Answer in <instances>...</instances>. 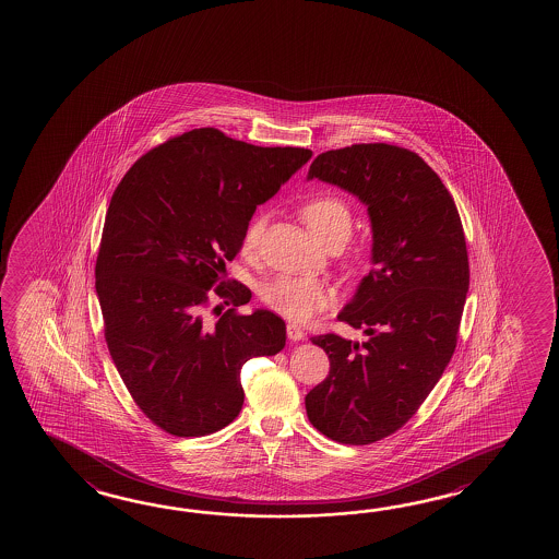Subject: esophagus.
<instances>
[{
  "mask_svg": "<svg viewBox=\"0 0 559 559\" xmlns=\"http://www.w3.org/2000/svg\"><path fill=\"white\" fill-rule=\"evenodd\" d=\"M286 335H288L290 341H300L306 333H304L302 328H300L298 323H288V325H286Z\"/></svg>",
  "mask_w": 559,
  "mask_h": 559,
  "instance_id": "1",
  "label": "esophagus"
}]
</instances>
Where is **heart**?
<instances>
[{"label": "heart", "instance_id": "heart-1", "mask_svg": "<svg viewBox=\"0 0 559 559\" xmlns=\"http://www.w3.org/2000/svg\"><path fill=\"white\" fill-rule=\"evenodd\" d=\"M300 216L310 228L311 234L320 239L325 248L341 249L347 243L355 216L347 201L335 194H318L306 201L300 209ZM265 229V216L255 214L241 236V249L246 253L255 251ZM261 300L294 321L310 320L313 313L323 310L331 302L330 286L318 278L302 276H276L275 281L266 283L261 288Z\"/></svg>", "mask_w": 559, "mask_h": 559}]
</instances>
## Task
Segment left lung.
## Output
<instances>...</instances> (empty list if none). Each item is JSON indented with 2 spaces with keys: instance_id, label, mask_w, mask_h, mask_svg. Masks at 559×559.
I'll use <instances>...</instances> for the list:
<instances>
[{
  "instance_id": "obj_1",
  "label": "left lung",
  "mask_w": 559,
  "mask_h": 559,
  "mask_svg": "<svg viewBox=\"0 0 559 559\" xmlns=\"http://www.w3.org/2000/svg\"><path fill=\"white\" fill-rule=\"evenodd\" d=\"M313 177L367 204L374 266L338 313L367 341L311 337L328 353L330 374L306 395V412L328 439L372 444L412 419L456 350L466 238L449 189L412 150L382 142L330 150L313 159Z\"/></svg>"
}]
</instances>
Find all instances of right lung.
Segmentation results:
<instances>
[{
	"label": "right lung",
	"mask_w": 559,
	"mask_h": 559,
	"mask_svg": "<svg viewBox=\"0 0 559 559\" xmlns=\"http://www.w3.org/2000/svg\"><path fill=\"white\" fill-rule=\"evenodd\" d=\"M310 157L194 129L152 147L112 192L95 263L105 341L140 412L165 432L224 429L243 405L241 367L283 350L284 321L239 313L251 290L226 278V263L257 204ZM212 297L233 304L215 309L216 324L201 316Z\"/></svg>",
	"instance_id": "add662e5"
}]
</instances>
